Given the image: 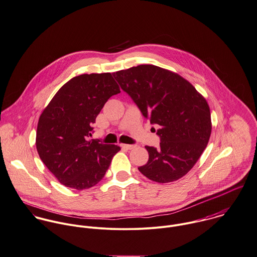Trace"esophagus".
Masks as SVG:
<instances>
[{"mask_svg":"<svg viewBox=\"0 0 257 257\" xmlns=\"http://www.w3.org/2000/svg\"><path fill=\"white\" fill-rule=\"evenodd\" d=\"M120 146L124 150H132V149H134L136 147L135 145H127V144H120Z\"/></svg>","mask_w":257,"mask_h":257,"instance_id":"34e87169","label":"esophagus"}]
</instances>
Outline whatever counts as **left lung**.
Returning <instances> with one entry per match:
<instances>
[{
    "label": "left lung",
    "mask_w": 257,
    "mask_h": 257,
    "mask_svg": "<svg viewBox=\"0 0 257 257\" xmlns=\"http://www.w3.org/2000/svg\"><path fill=\"white\" fill-rule=\"evenodd\" d=\"M113 77L143 116L158 128L152 129L160 137V147H145L149 161L139 171L160 183L185 175L199 160L211 135L206 99L179 75L154 65L121 70Z\"/></svg>",
    "instance_id": "8db88e82"
}]
</instances>
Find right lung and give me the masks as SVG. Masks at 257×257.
<instances>
[{
	"label": "right lung",
	"mask_w": 257,
	"mask_h": 257,
	"mask_svg": "<svg viewBox=\"0 0 257 257\" xmlns=\"http://www.w3.org/2000/svg\"><path fill=\"white\" fill-rule=\"evenodd\" d=\"M119 92L110 73L80 75L58 90L40 115L36 149L63 185L87 189L105 175L120 147L87 137L105 102Z\"/></svg>",
	"instance_id": "obj_1"
}]
</instances>
